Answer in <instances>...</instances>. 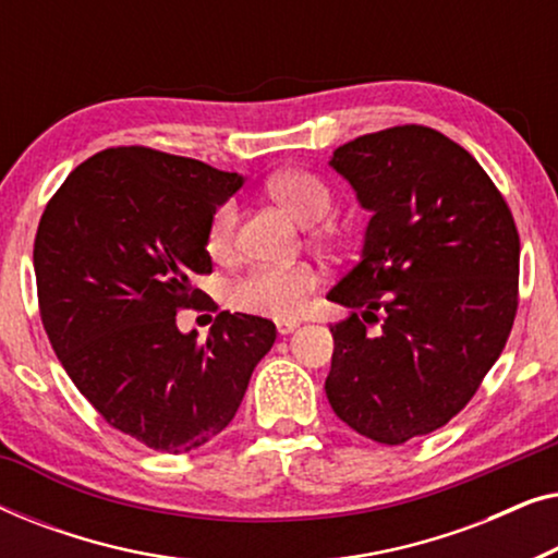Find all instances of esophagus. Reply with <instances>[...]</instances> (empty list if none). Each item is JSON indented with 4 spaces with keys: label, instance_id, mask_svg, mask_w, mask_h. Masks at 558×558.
Instances as JSON below:
<instances>
[{
    "label": "esophagus",
    "instance_id": "1",
    "mask_svg": "<svg viewBox=\"0 0 558 558\" xmlns=\"http://www.w3.org/2000/svg\"><path fill=\"white\" fill-rule=\"evenodd\" d=\"M296 327H300V323H296V319H279V323H277V330H279V335H289V332H294Z\"/></svg>",
    "mask_w": 558,
    "mask_h": 558
}]
</instances>
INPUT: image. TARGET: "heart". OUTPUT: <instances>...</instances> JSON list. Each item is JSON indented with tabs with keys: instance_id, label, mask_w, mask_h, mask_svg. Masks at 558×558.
Masks as SVG:
<instances>
[{
	"instance_id": "b5f03b06",
	"label": "heart",
	"mask_w": 558,
	"mask_h": 558,
	"mask_svg": "<svg viewBox=\"0 0 558 558\" xmlns=\"http://www.w3.org/2000/svg\"><path fill=\"white\" fill-rule=\"evenodd\" d=\"M269 193L287 205L304 223L323 220L332 208V190L317 174L304 170H287L269 180ZM239 208L233 201L220 203L208 223V251L213 256H228L235 246ZM319 284L317 271L310 264L292 266H256L241 277L231 289V302L243 312L266 317H296L307 296Z\"/></svg>"
}]
</instances>
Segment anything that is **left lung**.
<instances>
[{"label": "left lung", "mask_w": 558, "mask_h": 558, "mask_svg": "<svg viewBox=\"0 0 558 558\" xmlns=\"http://www.w3.org/2000/svg\"><path fill=\"white\" fill-rule=\"evenodd\" d=\"M330 165L371 220L361 258L327 294L353 312L330 327L325 393L350 429L403 445L460 414L500 357L518 310L521 239L477 159L437 129L363 134ZM365 322L381 330L368 333Z\"/></svg>", "instance_id": "obj_1"}]
</instances>
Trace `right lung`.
<instances>
[{"instance_id": "right-lung-1", "label": "right lung", "mask_w": 558, "mask_h": 558, "mask_svg": "<svg viewBox=\"0 0 558 558\" xmlns=\"http://www.w3.org/2000/svg\"><path fill=\"white\" fill-rule=\"evenodd\" d=\"M243 185L201 159L149 147L88 157L45 205L35 279L50 345L113 429L157 452L208 445L231 424L271 319L220 312L208 340L178 330L201 307L213 210Z\"/></svg>"}]
</instances>
